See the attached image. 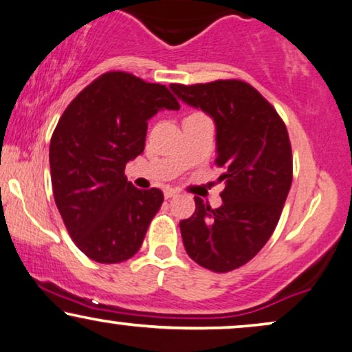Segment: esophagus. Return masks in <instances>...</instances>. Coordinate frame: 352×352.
I'll return each mask as SVG.
<instances>
[{"label": "esophagus", "mask_w": 352, "mask_h": 352, "mask_svg": "<svg viewBox=\"0 0 352 352\" xmlns=\"http://www.w3.org/2000/svg\"><path fill=\"white\" fill-rule=\"evenodd\" d=\"M163 194H165V199H171V197L177 195V190L173 189V187H166V189L163 190Z\"/></svg>", "instance_id": "1"}]
</instances>
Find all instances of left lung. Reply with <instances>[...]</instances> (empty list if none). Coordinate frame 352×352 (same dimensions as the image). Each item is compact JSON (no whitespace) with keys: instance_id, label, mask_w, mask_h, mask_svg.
Instances as JSON below:
<instances>
[{"instance_id":"obj_1","label":"left lung","mask_w":352,"mask_h":352,"mask_svg":"<svg viewBox=\"0 0 352 352\" xmlns=\"http://www.w3.org/2000/svg\"><path fill=\"white\" fill-rule=\"evenodd\" d=\"M182 102L201 109L216 124V165L223 205L195 197V213L179 223L186 252L213 272L234 271L258 254L280 219L293 179L285 123L276 109L240 80L171 85Z\"/></svg>"}]
</instances>
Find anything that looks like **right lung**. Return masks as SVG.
Wrapping results in <instances>:
<instances>
[{
  "instance_id": "right-lung-1",
  "label": "right lung",
  "mask_w": 352,
  "mask_h": 352,
  "mask_svg": "<svg viewBox=\"0 0 352 352\" xmlns=\"http://www.w3.org/2000/svg\"><path fill=\"white\" fill-rule=\"evenodd\" d=\"M179 110L166 86L126 72H107L64 110L50 144L57 210L72 240L102 264L126 261L141 248L163 204L160 189L141 190L124 176L146 146L147 120Z\"/></svg>"
}]
</instances>
